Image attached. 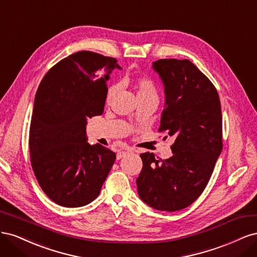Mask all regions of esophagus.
<instances>
[{"label":"esophagus","instance_id":"esophagus-1","mask_svg":"<svg viewBox=\"0 0 257 257\" xmlns=\"http://www.w3.org/2000/svg\"><path fill=\"white\" fill-rule=\"evenodd\" d=\"M132 150L131 149H126V150H124V151H120L118 154H116V160H120V159H122L123 157H125V155L128 153V152H131Z\"/></svg>","mask_w":257,"mask_h":257}]
</instances>
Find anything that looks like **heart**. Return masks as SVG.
I'll return each mask as SVG.
<instances>
[{"label": "heart", "instance_id": "1", "mask_svg": "<svg viewBox=\"0 0 257 257\" xmlns=\"http://www.w3.org/2000/svg\"><path fill=\"white\" fill-rule=\"evenodd\" d=\"M135 89L136 94L138 97H145V96H158L157 90H155L154 83L149 78H139L135 82ZM119 91L118 85H112L108 89L107 95H106V103L110 104L112 99L116 95V93Z\"/></svg>", "mask_w": 257, "mask_h": 257}]
</instances>
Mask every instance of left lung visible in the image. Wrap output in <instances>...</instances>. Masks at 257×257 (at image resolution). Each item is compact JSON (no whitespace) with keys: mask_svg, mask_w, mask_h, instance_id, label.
<instances>
[{"mask_svg":"<svg viewBox=\"0 0 257 257\" xmlns=\"http://www.w3.org/2000/svg\"><path fill=\"white\" fill-rule=\"evenodd\" d=\"M152 68L165 94L159 131L175 137L174 155L163 161L141 154L136 184L145 204L173 212L193 204L212 175L222 151L221 104L214 85L191 61L159 60Z\"/></svg>","mask_w":257,"mask_h":257,"instance_id":"1","label":"left lung"}]
</instances>
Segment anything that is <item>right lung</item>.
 Here are the masks:
<instances>
[{
  "mask_svg": "<svg viewBox=\"0 0 257 257\" xmlns=\"http://www.w3.org/2000/svg\"><path fill=\"white\" fill-rule=\"evenodd\" d=\"M116 60L79 51L60 61L37 89L30 126L32 168L42 190L68 208L94 200L115 161L108 148L90 145L88 119L104 111L107 81Z\"/></svg>",
  "mask_w": 257,
  "mask_h": 257,
  "instance_id": "add662e5",
  "label": "right lung"
}]
</instances>
